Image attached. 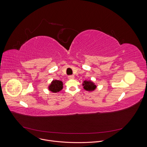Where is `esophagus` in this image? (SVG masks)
<instances>
[{
    "instance_id": "esophagus-1",
    "label": "esophagus",
    "mask_w": 147,
    "mask_h": 147,
    "mask_svg": "<svg viewBox=\"0 0 147 147\" xmlns=\"http://www.w3.org/2000/svg\"><path fill=\"white\" fill-rule=\"evenodd\" d=\"M68 78L70 79V80H71V79H74V76L73 75H71V76H69L68 77Z\"/></svg>"
}]
</instances>
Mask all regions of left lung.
<instances>
[{"instance_id":"obj_1","label":"left lung","mask_w":147,"mask_h":147,"mask_svg":"<svg viewBox=\"0 0 147 147\" xmlns=\"http://www.w3.org/2000/svg\"><path fill=\"white\" fill-rule=\"evenodd\" d=\"M82 85L84 89L88 92L94 91L96 88L95 84L91 80H84L82 82Z\"/></svg>"}]
</instances>
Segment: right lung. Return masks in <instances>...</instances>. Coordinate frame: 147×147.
<instances>
[{"mask_svg":"<svg viewBox=\"0 0 147 147\" xmlns=\"http://www.w3.org/2000/svg\"><path fill=\"white\" fill-rule=\"evenodd\" d=\"M63 87V84L61 81L53 80L48 87V90L52 92L56 93L60 91Z\"/></svg>","mask_w":147,"mask_h":147,"instance_id":"add662e5","label":"right lung"}]
</instances>
